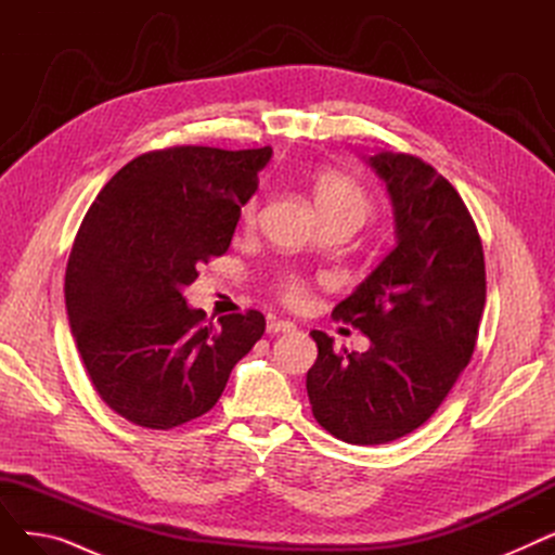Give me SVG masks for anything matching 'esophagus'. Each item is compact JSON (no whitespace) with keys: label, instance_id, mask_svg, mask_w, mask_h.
Returning a JSON list of instances; mask_svg holds the SVG:
<instances>
[{"label":"esophagus","instance_id":"esophagus-1","mask_svg":"<svg viewBox=\"0 0 555 555\" xmlns=\"http://www.w3.org/2000/svg\"><path fill=\"white\" fill-rule=\"evenodd\" d=\"M297 326L293 322H285V319H272L268 322V333L276 335V333H293Z\"/></svg>","mask_w":555,"mask_h":555}]
</instances>
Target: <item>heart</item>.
<instances>
[{
  "label": "heart",
  "mask_w": 555,
  "mask_h": 555,
  "mask_svg": "<svg viewBox=\"0 0 555 555\" xmlns=\"http://www.w3.org/2000/svg\"><path fill=\"white\" fill-rule=\"evenodd\" d=\"M312 197L319 214L331 224L360 227L373 211L371 195L348 175L339 170H319L312 178ZM260 216V195H251L243 207L245 227H254ZM276 293L289 308H301L308 301V285L297 274H283L276 281Z\"/></svg>",
  "instance_id": "b5f03b06"
}]
</instances>
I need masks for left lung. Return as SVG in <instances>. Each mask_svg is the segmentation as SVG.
Listing matches in <instances>:
<instances>
[{
  "label": "left lung",
  "instance_id": "8db88e82",
  "mask_svg": "<svg viewBox=\"0 0 555 555\" xmlns=\"http://www.w3.org/2000/svg\"><path fill=\"white\" fill-rule=\"evenodd\" d=\"M369 162L387 182L398 245L333 319L371 348L335 351L312 331L319 353L306 377L317 423L353 446L396 441L439 410L475 353L486 304L481 238L456 189L414 155Z\"/></svg>",
  "mask_w": 555,
  "mask_h": 555
}]
</instances>
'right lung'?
Segmentation results:
<instances>
[{
  "mask_svg": "<svg viewBox=\"0 0 555 555\" xmlns=\"http://www.w3.org/2000/svg\"><path fill=\"white\" fill-rule=\"evenodd\" d=\"M272 149L172 145L128 162L87 209L65 301L82 366L114 414L172 429L207 414L266 333L258 310L214 324L182 287L222 256Z\"/></svg>",
  "mask_w": 555,
  "mask_h": 555,
  "instance_id": "add662e5",
  "label": "right lung"
}]
</instances>
